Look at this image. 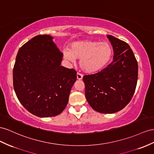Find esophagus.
Wrapping results in <instances>:
<instances>
[{"label": "esophagus", "mask_w": 154, "mask_h": 154, "mask_svg": "<svg viewBox=\"0 0 154 154\" xmlns=\"http://www.w3.org/2000/svg\"><path fill=\"white\" fill-rule=\"evenodd\" d=\"M77 79L78 80H81L82 79V75L80 73H77Z\"/></svg>", "instance_id": "34e87169"}]
</instances>
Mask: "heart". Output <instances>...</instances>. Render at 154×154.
<instances>
[{"instance_id":"1","label":"heart","mask_w":154,"mask_h":154,"mask_svg":"<svg viewBox=\"0 0 154 154\" xmlns=\"http://www.w3.org/2000/svg\"><path fill=\"white\" fill-rule=\"evenodd\" d=\"M113 54L111 45L107 42L85 40L73 43L69 50L64 51V57L70 61L80 60L81 68L85 72L96 73L108 65Z\"/></svg>"}]
</instances>
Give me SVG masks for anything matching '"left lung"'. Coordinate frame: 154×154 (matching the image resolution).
I'll list each match as a JSON object with an SVG mask.
<instances>
[{"mask_svg":"<svg viewBox=\"0 0 154 154\" xmlns=\"http://www.w3.org/2000/svg\"><path fill=\"white\" fill-rule=\"evenodd\" d=\"M114 49V60L107 68L95 74L86 75L85 96L97 112L115 113L131 100L138 79V63L127 43L108 35Z\"/></svg>","mask_w":154,"mask_h":154,"instance_id":"left-lung-1","label":"left lung"}]
</instances>
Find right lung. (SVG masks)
<instances>
[{"label": "right lung", "instance_id": "add662e5", "mask_svg": "<svg viewBox=\"0 0 154 154\" xmlns=\"http://www.w3.org/2000/svg\"><path fill=\"white\" fill-rule=\"evenodd\" d=\"M49 35H39L20 47L13 69L19 102L38 117L57 116L68 103L77 72L60 66L63 54Z\"/></svg>", "mask_w": 154, "mask_h": 154}]
</instances>
